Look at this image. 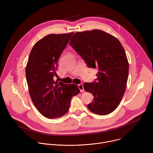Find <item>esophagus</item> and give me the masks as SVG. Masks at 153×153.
Instances as JSON below:
<instances>
[{
  "instance_id": "1",
  "label": "esophagus",
  "mask_w": 153,
  "mask_h": 153,
  "mask_svg": "<svg viewBox=\"0 0 153 153\" xmlns=\"http://www.w3.org/2000/svg\"><path fill=\"white\" fill-rule=\"evenodd\" d=\"M78 87H79V90H80V92H83V91H84V89H83V84L80 83V84L78 85Z\"/></svg>"
}]
</instances>
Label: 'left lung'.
<instances>
[{
  "label": "left lung",
  "instance_id": "left-lung-1",
  "mask_svg": "<svg viewBox=\"0 0 153 153\" xmlns=\"http://www.w3.org/2000/svg\"><path fill=\"white\" fill-rule=\"evenodd\" d=\"M70 45L89 68H97V79L85 82L83 88L94 96L88 105L91 112L106 115L119 105L125 91L129 64L119 40L103 31L94 30L76 33Z\"/></svg>",
  "mask_w": 153,
  "mask_h": 153
}]
</instances>
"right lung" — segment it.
Segmentation results:
<instances>
[{"label":"right lung","instance_id":"1","mask_svg":"<svg viewBox=\"0 0 153 153\" xmlns=\"http://www.w3.org/2000/svg\"><path fill=\"white\" fill-rule=\"evenodd\" d=\"M74 33L49 34L37 42L25 70L31 100L43 116L55 119L66 114L72 97L80 93L77 85L54 80L57 61Z\"/></svg>","mask_w":153,"mask_h":153}]
</instances>
